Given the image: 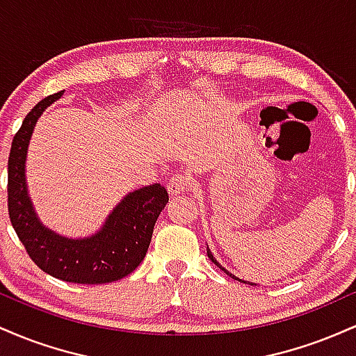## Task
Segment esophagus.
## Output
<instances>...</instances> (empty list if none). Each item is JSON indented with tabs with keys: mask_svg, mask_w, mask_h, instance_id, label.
<instances>
[{
	"mask_svg": "<svg viewBox=\"0 0 356 356\" xmlns=\"http://www.w3.org/2000/svg\"><path fill=\"white\" fill-rule=\"evenodd\" d=\"M189 187H191V179L184 174H175L169 181V184H167V191H169L170 195L184 194Z\"/></svg>",
	"mask_w": 356,
	"mask_h": 356,
	"instance_id": "1",
	"label": "esophagus"
}]
</instances>
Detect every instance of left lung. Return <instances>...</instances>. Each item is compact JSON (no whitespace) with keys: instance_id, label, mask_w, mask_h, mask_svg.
<instances>
[{"instance_id":"8db88e82","label":"left lung","mask_w":356,"mask_h":356,"mask_svg":"<svg viewBox=\"0 0 356 356\" xmlns=\"http://www.w3.org/2000/svg\"><path fill=\"white\" fill-rule=\"evenodd\" d=\"M207 256H209V259L212 261V263H214V264H216V266H219L220 269H222V271H224V273H226V275H229V276L232 277V280H238V281H241V283H248V281H243V280H239V277H236L234 275H231V273H229V271H227V269H224L222 266H220V264L218 263V261H216V259H214V256H212V254H211V251H209V249H207ZM248 284H252V283H248Z\"/></svg>"}]
</instances>
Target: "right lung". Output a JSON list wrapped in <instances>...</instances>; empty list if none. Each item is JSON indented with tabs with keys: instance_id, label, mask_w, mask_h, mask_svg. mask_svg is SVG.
I'll return each instance as SVG.
<instances>
[{
	"instance_id": "add662e5",
	"label": "right lung",
	"mask_w": 356,
	"mask_h": 356,
	"mask_svg": "<svg viewBox=\"0 0 356 356\" xmlns=\"http://www.w3.org/2000/svg\"><path fill=\"white\" fill-rule=\"evenodd\" d=\"M63 92L36 104L13 137L8 159V214L28 256L47 275L79 284L112 283L142 263L169 194L161 184L130 192L90 238L68 239L44 227L28 195L24 162L36 120Z\"/></svg>"
}]
</instances>
